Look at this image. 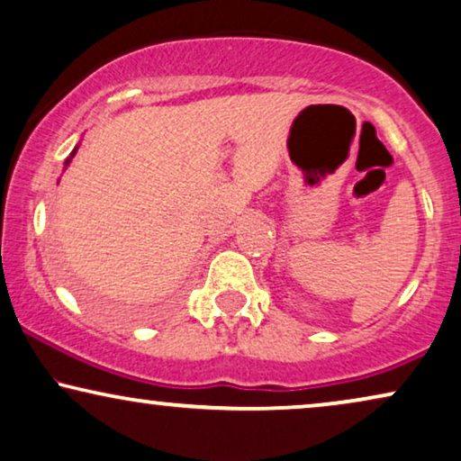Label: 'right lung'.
<instances>
[{
  "label": "right lung",
  "instance_id": "obj_1",
  "mask_svg": "<svg viewBox=\"0 0 461 461\" xmlns=\"http://www.w3.org/2000/svg\"><path fill=\"white\" fill-rule=\"evenodd\" d=\"M75 153H77V147H75V149H73V153H71V157H73ZM71 157H68V159H67V163H65V166H68V161H71Z\"/></svg>",
  "mask_w": 461,
  "mask_h": 461
}]
</instances>
